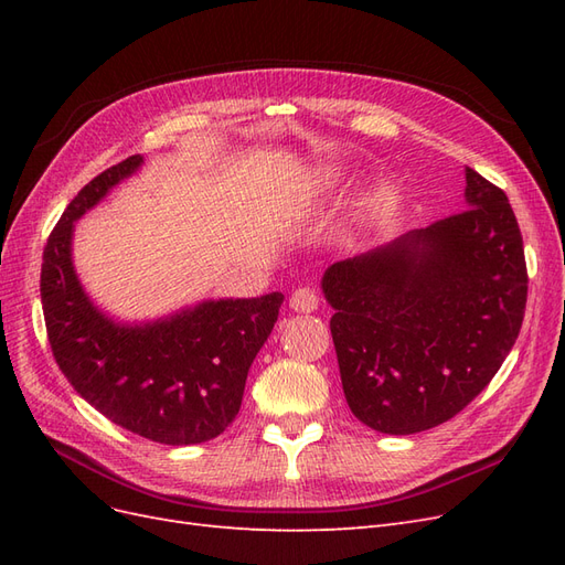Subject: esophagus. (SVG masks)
I'll use <instances>...</instances> for the list:
<instances>
[{
	"mask_svg": "<svg viewBox=\"0 0 565 565\" xmlns=\"http://www.w3.org/2000/svg\"><path fill=\"white\" fill-rule=\"evenodd\" d=\"M289 306H292V309H295L297 313H313V311L318 309V295H316V289H311V287H299V289H295L292 299H289Z\"/></svg>",
	"mask_w": 565,
	"mask_h": 565,
	"instance_id": "1",
	"label": "esophagus"
}]
</instances>
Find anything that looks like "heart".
<instances>
[{
    "instance_id": "obj_1",
    "label": "heart",
    "mask_w": 565,
    "mask_h": 565,
    "mask_svg": "<svg viewBox=\"0 0 565 565\" xmlns=\"http://www.w3.org/2000/svg\"><path fill=\"white\" fill-rule=\"evenodd\" d=\"M334 179H337L334 169H320V181H322V183H332Z\"/></svg>"
}]
</instances>
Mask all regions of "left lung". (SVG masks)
I'll list each match as a JSON object with an SVG mask.
<instances>
[{
	"label": "left lung",
	"mask_w": 565,
	"mask_h": 565,
	"mask_svg": "<svg viewBox=\"0 0 565 565\" xmlns=\"http://www.w3.org/2000/svg\"><path fill=\"white\" fill-rule=\"evenodd\" d=\"M465 212L332 264L322 295L351 413L407 436L465 409L521 332L523 237L498 185L465 169Z\"/></svg>",
	"instance_id": "left-lung-1"
}]
</instances>
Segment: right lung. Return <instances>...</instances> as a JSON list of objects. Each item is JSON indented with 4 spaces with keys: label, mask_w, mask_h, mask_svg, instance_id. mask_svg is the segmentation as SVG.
<instances>
[{
    "label": "right lung",
    "mask_w": 565,
    "mask_h": 565,
    "mask_svg": "<svg viewBox=\"0 0 565 565\" xmlns=\"http://www.w3.org/2000/svg\"><path fill=\"white\" fill-rule=\"evenodd\" d=\"M141 164L131 156L92 179L51 231L40 280L46 334L67 382L100 415L164 446H195L235 419L285 297L207 299L146 322L100 311L73 264L75 221Z\"/></svg>",
    "instance_id": "right-lung-1"
}]
</instances>
